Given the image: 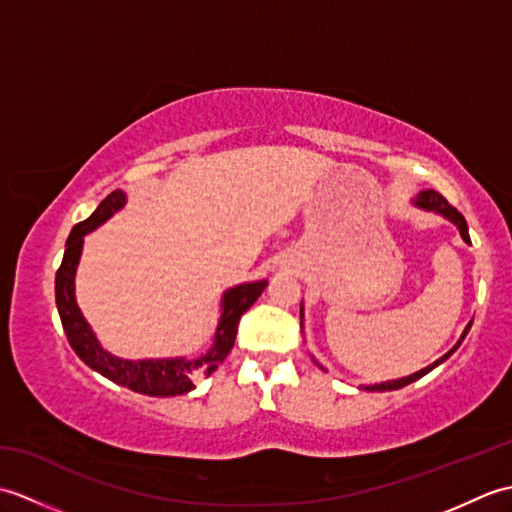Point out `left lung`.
<instances>
[{
	"label": "left lung",
	"mask_w": 512,
	"mask_h": 512,
	"mask_svg": "<svg viewBox=\"0 0 512 512\" xmlns=\"http://www.w3.org/2000/svg\"><path fill=\"white\" fill-rule=\"evenodd\" d=\"M416 204L418 206H422V209H427V211H438V213H442L444 217H449V220L460 228V235H462V239L466 244H471V237H469V226H466V220L462 217V213L455 209V206H451L449 202H447V198H444V195H440L438 191H433V189H427V191H422L420 195H418V200H416ZM471 330V323L466 325V330H464V334H462V339L466 336V332ZM462 339H460V343H462ZM460 343L453 347L451 352H447L444 354L442 358H438L436 363L433 365H429V367H424V369H420V372H416V374H411V376H407V378H398V380H389V383H380V385H374V387H369L372 391H385V389H400V387H405V385H409V383H413V380H418V378H422L424 374H429L433 367H438L442 361H447V358L458 350L460 347Z\"/></svg>",
	"instance_id": "8db88e82"
}]
</instances>
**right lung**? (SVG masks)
Wrapping results in <instances>:
<instances>
[{
  "label": "right lung",
  "instance_id": "right-lung-1",
  "mask_svg": "<svg viewBox=\"0 0 512 512\" xmlns=\"http://www.w3.org/2000/svg\"><path fill=\"white\" fill-rule=\"evenodd\" d=\"M125 204L123 191H112L107 198L96 206V211L72 228V233L65 242L63 262L57 270V279H54V297H57V310L63 323L65 336L72 345V350L79 354L85 365H90L96 372L105 378L114 380L118 385H125L129 389L138 391L145 396H180L193 389V378L200 372L211 374L213 369L220 365L228 352L233 350L237 325L242 314L253 306L257 297L262 295L268 281H255V284H242L224 295V312L222 321L217 325L215 332V345L200 358H160V361H123L107 354L101 343L96 341L94 332L90 330L88 321L74 301V273L76 264L81 257L83 235L94 231L96 226L103 224L114 211L121 209Z\"/></svg>",
  "mask_w": 512,
  "mask_h": 512
}]
</instances>
